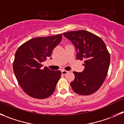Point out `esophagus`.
Returning <instances> with one entry per match:
<instances>
[{
  "mask_svg": "<svg viewBox=\"0 0 124 124\" xmlns=\"http://www.w3.org/2000/svg\"><path fill=\"white\" fill-rule=\"evenodd\" d=\"M61 73H62V75H66V74L67 73L68 71H66V70H62V71H61Z\"/></svg>",
  "mask_w": 124,
  "mask_h": 124,
  "instance_id": "34e87169",
  "label": "esophagus"
}]
</instances>
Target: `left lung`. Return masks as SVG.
Masks as SVG:
<instances>
[{
	"mask_svg": "<svg viewBox=\"0 0 124 124\" xmlns=\"http://www.w3.org/2000/svg\"><path fill=\"white\" fill-rule=\"evenodd\" d=\"M63 35L75 46L76 59L84 61V70L73 71L75 78L70 83L71 88L81 95L94 93L103 83L109 67L110 54L106 45L99 37L84 30Z\"/></svg>",
	"mask_w": 124,
	"mask_h": 124,
	"instance_id": "1",
	"label": "left lung"
}]
</instances>
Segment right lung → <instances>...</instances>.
<instances>
[{
	"mask_svg": "<svg viewBox=\"0 0 124 124\" xmlns=\"http://www.w3.org/2000/svg\"><path fill=\"white\" fill-rule=\"evenodd\" d=\"M62 38V34L34 38L17 49L13 63L14 73L19 85L28 95L44 99L55 91L61 71L51 70L46 67L42 68L41 62L51 55Z\"/></svg>",
	"mask_w": 124,
	"mask_h": 124,
	"instance_id": "right-lung-1",
	"label": "right lung"
}]
</instances>
